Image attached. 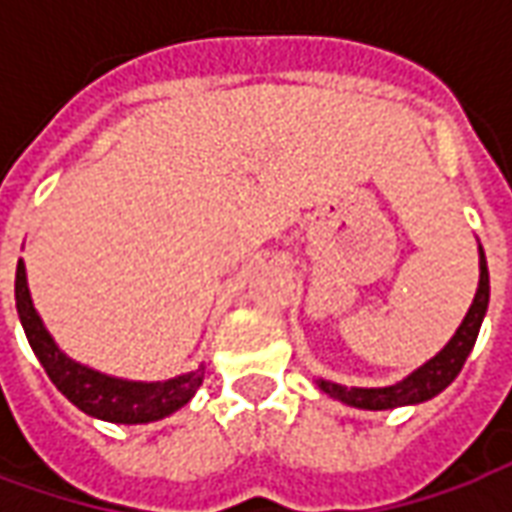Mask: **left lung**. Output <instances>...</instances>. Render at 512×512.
Here are the masks:
<instances>
[{
  "label": "left lung",
  "mask_w": 512,
  "mask_h": 512,
  "mask_svg": "<svg viewBox=\"0 0 512 512\" xmlns=\"http://www.w3.org/2000/svg\"><path fill=\"white\" fill-rule=\"evenodd\" d=\"M477 252H480V282H477V293H474L472 307L463 315L461 326L455 329L450 343L444 345L439 354L430 356L425 365H419L406 378H400V381L389 386H343L334 384V381H326V378H318L315 384L321 386L329 397L345 403V406L365 408V411L417 406V403H425L430 397L444 392L455 381V376L461 373L466 356L472 354L474 343H477V334H480V326H483L485 312H488V296H491L488 263H485L483 246H477Z\"/></svg>",
  "instance_id": "1"
}]
</instances>
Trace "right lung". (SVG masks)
I'll return each instance as SVG.
<instances>
[{
	"mask_svg": "<svg viewBox=\"0 0 512 512\" xmlns=\"http://www.w3.org/2000/svg\"><path fill=\"white\" fill-rule=\"evenodd\" d=\"M16 310L29 345L43 370L49 373L51 384L79 411L95 419L117 422V425L156 422L186 406L205 378V367L200 365L191 373L167 378V381H128V378L106 376L95 367L71 359L54 343V337L32 304L24 260H18L16 268Z\"/></svg>",
	"mask_w": 512,
	"mask_h": 512,
	"instance_id": "right-lung-1",
	"label": "right lung"
}]
</instances>
